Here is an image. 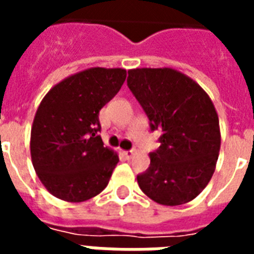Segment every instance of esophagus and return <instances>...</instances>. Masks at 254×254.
Segmentation results:
<instances>
[{
    "mask_svg": "<svg viewBox=\"0 0 254 254\" xmlns=\"http://www.w3.org/2000/svg\"><path fill=\"white\" fill-rule=\"evenodd\" d=\"M124 157L127 159H130L131 157H133V154H134V150H127V151H123Z\"/></svg>",
    "mask_w": 254,
    "mask_h": 254,
    "instance_id": "34e87169",
    "label": "esophagus"
}]
</instances>
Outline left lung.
<instances>
[{
    "label": "left lung",
    "instance_id": "obj_1",
    "mask_svg": "<svg viewBox=\"0 0 254 254\" xmlns=\"http://www.w3.org/2000/svg\"><path fill=\"white\" fill-rule=\"evenodd\" d=\"M127 87L159 130L161 146L137 175L145 195L163 205L192 200L208 185L220 150L219 117L208 95L171 68L127 71Z\"/></svg>",
    "mask_w": 254,
    "mask_h": 254
}]
</instances>
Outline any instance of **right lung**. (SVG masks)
<instances>
[{
	"label": "right lung",
	"mask_w": 254,
	"mask_h": 254,
	"mask_svg": "<svg viewBox=\"0 0 254 254\" xmlns=\"http://www.w3.org/2000/svg\"><path fill=\"white\" fill-rule=\"evenodd\" d=\"M125 77L121 68L85 69L61 81L42 100L30 150L38 178L54 196L77 203L108 186L119 157L104 147L99 113Z\"/></svg>",
	"instance_id": "1"
}]
</instances>
